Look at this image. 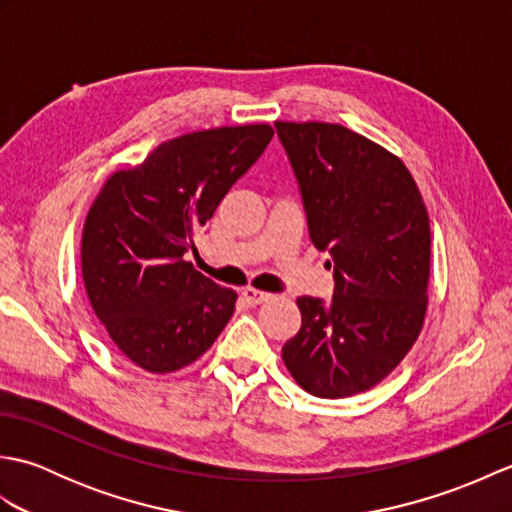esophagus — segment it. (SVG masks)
<instances>
[{
  "label": "esophagus",
  "mask_w": 512,
  "mask_h": 512,
  "mask_svg": "<svg viewBox=\"0 0 512 512\" xmlns=\"http://www.w3.org/2000/svg\"><path fill=\"white\" fill-rule=\"evenodd\" d=\"M242 297L246 303H250V306H259V303H266L273 299V295L270 292H264V290H255V288H244Z\"/></svg>",
  "instance_id": "obj_1"
}]
</instances>
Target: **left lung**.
<instances>
[{"label": "left lung", "mask_w": 512, "mask_h": 512, "mask_svg": "<svg viewBox=\"0 0 512 512\" xmlns=\"http://www.w3.org/2000/svg\"><path fill=\"white\" fill-rule=\"evenodd\" d=\"M275 127L297 173L312 244L328 250L336 279L330 306L297 299L301 330L281 356L312 396L361 394L394 372L422 332L427 206L405 162L367 136L321 121Z\"/></svg>", "instance_id": "obj_1"}]
</instances>
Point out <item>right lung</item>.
<instances>
[{
  "label": "right lung",
  "mask_w": 512,
  "mask_h": 512,
  "mask_svg": "<svg viewBox=\"0 0 512 512\" xmlns=\"http://www.w3.org/2000/svg\"><path fill=\"white\" fill-rule=\"evenodd\" d=\"M273 134L268 123L182 134L114 171L94 198L81 235L83 286L112 343L145 372L198 361L231 321L237 292L184 253Z\"/></svg>",
  "instance_id": "right-lung-1"
}]
</instances>
